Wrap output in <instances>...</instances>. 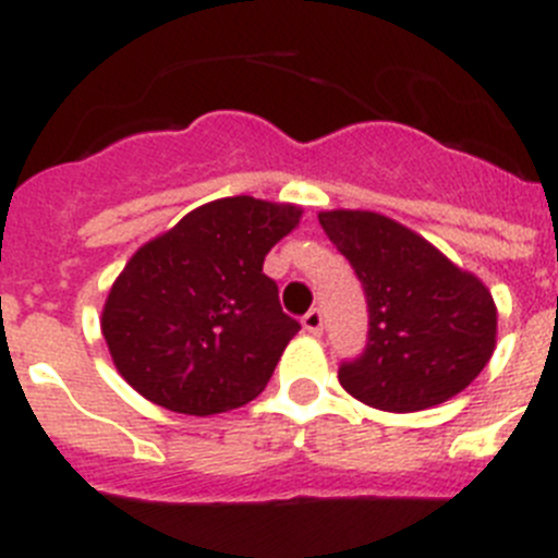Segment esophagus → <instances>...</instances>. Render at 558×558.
<instances>
[{
    "label": "esophagus",
    "mask_w": 558,
    "mask_h": 558,
    "mask_svg": "<svg viewBox=\"0 0 558 558\" xmlns=\"http://www.w3.org/2000/svg\"><path fill=\"white\" fill-rule=\"evenodd\" d=\"M301 323H303V330H308V333H312V336H319V333H323L325 319H323V312H319V308H312V312L303 314Z\"/></svg>",
    "instance_id": "obj_1"
}]
</instances>
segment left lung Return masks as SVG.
<instances>
[{"mask_svg": "<svg viewBox=\"0 0 558 558\" xmlns=\"http://www.w3.org/2000/svg\"><path fill=\"white\" fill-rule=\"evenodd\" d=\"M368 303V341L341 363L352 399L385 412H417L453 399L490 361L496 303L474 274L415 230L377 211H319Z\"/></svg>", "mask_w": 558, "mask_h": 558, "instance_id": "1", "label": "left lung"}]
</instances>
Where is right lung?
<instances>
[{"instance_id": "1", "label": "right lung", "mask_w": 558, "mask_h": 558, "mask_svg": "<svg viewBox=\"0 0 558 558\" xmlns=\"http://www.w3.org/2000/svg\"><path fill=\"white\" fill-rule=\"evenodd\" d=\"M301 214L292 203L219 197L146 241L99 317L116 372L181 415H219L260 396L301 330L263 260Z\"/></svg>"}]
</instances>
